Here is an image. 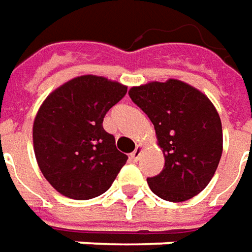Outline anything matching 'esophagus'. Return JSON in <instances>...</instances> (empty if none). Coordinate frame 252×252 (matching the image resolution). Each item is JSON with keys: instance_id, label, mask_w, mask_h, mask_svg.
I'll use <instances>...</instances> for the list:
<instances>
[{"instance_id": "1", "label": "esophagus", "mask_w": 252, "mask_h": 252, "mask_svg": "<svg viewBox=\"0 0 252 252\" xmlns=\"http://www.w3.org/2000/svg\"><path fill=\"white\" fill-rule=\"evenodd\" d=\"M141 151H143V148H141V145H137V148L130 154V159L133 160V162H137L138 159H140V155H141Z\"/></svg>"}]
</instances>
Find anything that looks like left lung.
<instances>
[{
    "label": "left lung",
    "instance_id": "8db88e82",
    "mask_svg": "<svg viewBox=\"0 0 252 252\" xmlns=\"http://www.w3.org/2000/svg\"><path fill=\"white\" fill-rule=\"evenodd\" d=\"M131 101L154 123L164 167L147 178L167 202H185L209 185L222 155V125L216 107L195 88L177 79L129 90Z\"/></svg>",
    "mask_w": 252,
    "mask_h": 252
}]
</instances>
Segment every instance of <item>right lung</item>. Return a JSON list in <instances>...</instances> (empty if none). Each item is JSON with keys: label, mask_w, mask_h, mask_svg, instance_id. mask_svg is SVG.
<instances>
[{"label": "right lung", "mask_w": 252, "mask_h": 252, "mask_svg": "<svg viewBox=\"0 0 252 252\" xmlns=\"http://www.w3.org/2000/svg\"><path fill=\"white\" fill-rule=\"evenodd\" d=\"M127 88L103 76L83 75L50 93L32 126L36 162L43 177L75 200L100 196L127 160L103 121Z\"/></svg>", "instance_id": "obj_1"}]
</instances>
